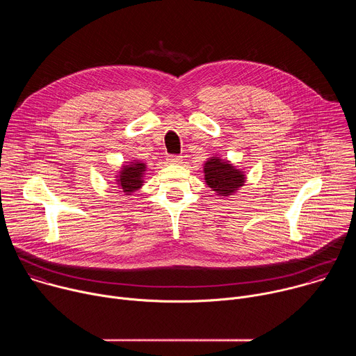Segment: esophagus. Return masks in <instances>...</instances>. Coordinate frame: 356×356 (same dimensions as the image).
<instances>
[{
  "mask_svg": "<svg viewBox=\"0 0 356 356\" xmlns=\"http://www.w3.org/2000/svg\"><path fill=\"white\" fill-rule=\"evenodd\" d=\"M168 162H169V163L179 165V163H181V156H177V155H169V156H168Z\"/></svg>",
  "mask_w": 356,
  "mask_h": 356,
  "instance_id": "esophagus-1",
  "label": "esophagus"
}]
</instances>
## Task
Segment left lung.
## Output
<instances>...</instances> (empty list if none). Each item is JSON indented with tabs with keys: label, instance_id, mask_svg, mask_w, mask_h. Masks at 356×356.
Wrapping results in <instances>:
<instances>
[{
	"label": "left lung",
	"instance_id": "1",
	"mask_svg": "<svg viewBox=\"0 0 356 356\" xmlns=\"http://www.w3.org/2000/svg\"><path fill=\"white\" fill-rule=\"evenodd\" d=\"M204 176L207 186L220 195H231L245 183L242 172L216 156L204 165Z\"/></svg>",
	"mask_w": 356,
	"mask_h": 356
}]
</instances>
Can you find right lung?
Wrapping results in <instances>:
<instances>
[{
    "mask_svg": "<svg viewBox=\"0 0 356 356\" xmlns=\"http://www.w3.org/2000/svg\"><path fill=\"white\" fill-rule=\"evenodd\" d=\"M145 172V163L139 162H132L129 166H124V170H121L118 184L121 186L124 193H132L138 190L143 180L142 175Z\"/></svg>",
    "mask_w": 356,
    "mask_h": 356,
    "instance_id": "right-lung-1",
    "label": "right lung"
}]
</instances>
